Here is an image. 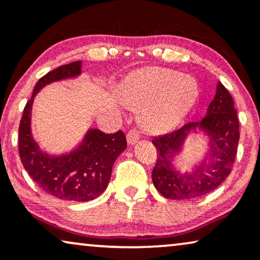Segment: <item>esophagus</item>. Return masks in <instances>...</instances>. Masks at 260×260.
<instances>
[{"instance_id": "esophagus-1", "label": "esophagus", "mask_w": 260, "mask_h": 260, "mask_svg": "<svg viewBox=\"0 0 260 260\" xmlns=\"http://www.w3.org/2000/svg\"><path fill=\"white\" fill-rule=\"evenodd\" d=\"M139 139H140V133L137 129L128 131V133H127V142L129 145H134Z\"/></svg>"}]
</instances>
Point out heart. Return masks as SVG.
<instances>
[{"mask_svg": "<svg viewBox=\"0 0 260 260\" xmlns=\"http://www.w3.org/2000/svg\"><path fill=\"white\" fill-rule=\"evenodd\" d=\"M121 93L131 104L145 106L142 121L148 129L166 132L182 121L199 96L191 76L164 68H146L129 75Z\"/></svg>", "mask_w": 260, "mask_h": 260, "instance_id": "obj_1", "label": "heart"}]
</instances>
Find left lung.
<instances>
[{"mask_svg": "<svg viewBox=\"0 0 260 260\" xmlns=\"http://www.w3.org/2000/svg\"><path fill=\"white\" fill-rule=\"evenodd\" d=\"M191 131H203L207 135L210 152L191 174H181L171 160L181 150ZM238 141L239 120L235 102L229 90L218 82L215 96L200 121L188 122L181 128L152 140L158 153L152 171L153 184L167 199H196L207 194L231 173Z\"/></svg>", "mask_w": 260, "mask_h": 260, "instance_id": "8db88e82", "label": "left lung"}]
</instances>
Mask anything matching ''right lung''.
I'll use <instances>...</instances> for the list:
<instances>
[{
	"label": "right lung",
	"mask_w": 260,
	"mask_h": 260,
	"mask_svg": "<svg viewBox=\"0 0 260 260\" xmlns=\"http://www.w3.org/2000/svg\"><path fill=\"white\" fill-rule=\"evenodd\" d=\"M81 64V61L72 62L42 76L25 105L19 127V154L25 171L43 191L72 202H89L102 194L114 161L127 147L122 131L106 134L96 128L89 129L81 145L64 155H49L32 138L30 118L35 95L48 83L80 75Z\"/></svg>",
	"instance_id": "obj_1"
}]
</instances>
